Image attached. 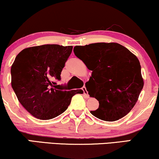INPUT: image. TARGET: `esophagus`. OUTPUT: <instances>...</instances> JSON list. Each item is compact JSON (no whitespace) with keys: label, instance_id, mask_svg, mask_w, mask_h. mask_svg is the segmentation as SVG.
I'll list each match as a JSON object with an SVG mask.
<instances>
[{"label":"esophagus","instance_id":"obj_1","mask_svg":"<svg viewBox=\"0 0 159 159\" xmlns=\"http://www.w3.org/2000/svg\"><path fill=\"white\" fill-rule=\"evenodd\" d=\"M82 90H83V92H84V96H85V97H86V98H89V94H88V92L86 91V89L85 86H83V87H82Z\"/></svg>","mask_w":159,"mask_h":159}]
</instances>
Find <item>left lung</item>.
<instances>
[{
    "instance_id": "left-lung-1",
    "label": "left lung",
    "mask_w": 159,
    "mask_h": 159,
    "mask_svg": "<svg viewBox=\"0 0 159 159\" xmlns=\"http://www.w3.org/2000/svg\"><path fill=\"white\" fill-rule=\"evenodd\" d=\"M74 49L75 55L92 71L86 87L90 97L99 101V107L90 113L108 122L129 113L144 86L137 57L115 43H92Z\"/></svg>"
}]
</instances>
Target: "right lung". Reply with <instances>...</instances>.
<instances>
[{"mask_svg":"<svg viewBox=\"0 0 159 159\" xmlns=\"http://www.w3.org/2000/svg\"><path fill=\"white\" fill-rule=\"evenodd\" d=\"M73 46L43 45L23 49L11 67V86L21 105L37 119L51 120L65 111L83 90L56 89ZM55 87V88H53Z\"/></svg>","mask_w":159,"mask_h":159,"instance_id":"right-lung-1","label":"right lung"}]
</instances>
